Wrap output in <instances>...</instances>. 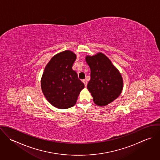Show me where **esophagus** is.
I'll list each match as a JSON object with an SVG mask.
<instances>
[{
    "instance_id": "34e87169",
    "label": "esophagus",
    "mask_w": 160,
    "mask_h": 160,
    "mask_svg": "<svg viewBox=\"0 0 160 160\" xmlns=\"http://www.w3.org/2000/svg\"><path fill=\"white\" fill-rule=\"evenodd\" d=\"M82 82H84V85H85V87H86V86H87V84H88L87 81L85 80V79H84V80H82Z\"/></svg>"
}]
</instances>
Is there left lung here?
Segmentation results:
<instances>
[{
    "label": "left lung",
    "mask_w": 160,
    "mask_h": 160,
    "mask_svg": "<svg viewBox=\"0 0 160 160\" xmlns=\"http://www.w3.org/2000/svg\"><path fill=\"white\" fill-rule=\"evenodd\" d=\"M86 60L91 68L88 89L94 103L102 107L113 102L122 90L123 81L119 71L102 53L87 56Z\"/></svg>",
    "instance_id": "8db88e82"
}]
</instances>
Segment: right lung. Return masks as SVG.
<instances>
[{
    "mask_svg": "<svg viewBox=\"0 0 160 160\" xmlns=\"http://www.w3.org/2000/svg\"><path fill=\"white\" fill-rule=\"evenodd\" d=\"M76 55L70 50H65L55 55L42 74L41 88L46 99L60 109L73 107L84 84L78 78L72 67Z\"/></svg>",
    "mask_w": 160,
    "mask_h": 160,
    "instance_id": "right-lung-1",
    "label": "right lung"
}]
</instances>
